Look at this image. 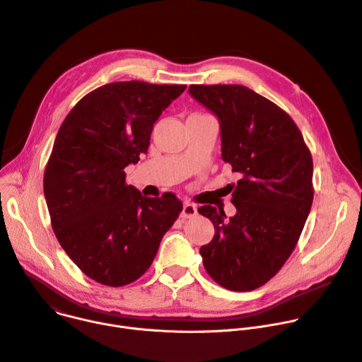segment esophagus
I'll use <instances>...</instances> for the list:
<instances>
[{
  "label": "esophagus",
  "mask_w": 362,
  "mask_h": 362,
  "mask_svg": "<svg viewBox=\"0 0 362 362\" xmlns=\"http://www.w3.org/2000/svg\"><path fill=\"white\" fill-rule=\"evenodd\" d=\"M196 214H198V208H196L193 204H189V202H186L185 205H183V211H182V218L183 219H189V218H193V216H196Z\"/></svg>",
  "instance_id": "esophagus-1"
}]
</instances>
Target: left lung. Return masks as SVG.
<instances>
[{"label": "left lung", "mask_w": 362, "mask_h": 362, "mask_svg": "<svg viewBox=\"0 0 362 362\" xmlns=\"http://www.w3.org/2000/svg\"><path fill=\"white\" fill-rule=\"evenodd\" d=\"M189 93L218 117L222 160L240 176L234 216L198 209L215 226L199 252L219 286L251 291L279 273L299 241L313 202L312 154L290 115L247 86L190 85Z\"/></svg>", "instance_id": "1"}]
</instances>
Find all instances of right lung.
<instances>
[{
    "label": "right lung",
    "instance_id": "right-lung-1",
    "mask_svg": "<svg viewBox=\"0 0 362 362\" xmlns=\"http://www.w3.org/2000/svg\"><path fill=\"white\" fill-rule=\"evenodd\" d=\"M186 85L114 82L85 95L62 122L45 198L62 248L92 280L140 279L182 212L175 194L144 198L124 169L147 153L154 122Z\"/></svg>",
    "mask_w": 362,
    "mask_h": 362
}]
</instances>
